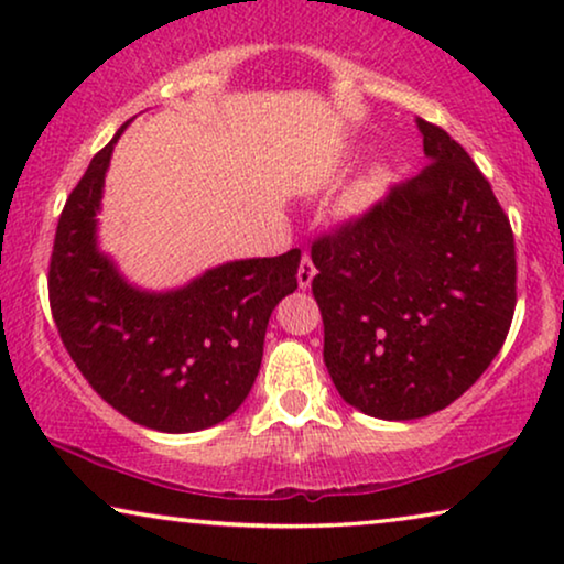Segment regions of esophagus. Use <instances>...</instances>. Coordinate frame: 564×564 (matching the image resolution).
Masks as SVG:
<instances>
[{"mask_svg": "<svg viewBox=\"0 0 564 564\" xmlns=\"http://www.w3.org/2000/svg\"><path fill=\"white\" fill-rule=\"evenodd\" d=\"M313 276H315L313 259L307 257V253H303V259H300V267H297V284H300V288H303V290H307V288H311Z\"/></svg>", "mask_w": 564, "mask_h": 564, "instance_id": "obj_1", "label": "esophagus"}]
</instances>
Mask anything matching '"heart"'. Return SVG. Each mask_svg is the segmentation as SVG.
Here are the masks:
<instances>
[{
  "label": "heart",
  "instance_id": "b5f03b06",
  "mask_svg": "<svg viewBox=\"0 0 564 564\" xmlns=\"http://www.w3.org/2000/svg\"><path fill=\"white\" fill-rule=\"evenodd\" d=\"M390 166L384 164H375L369 166L365 174L359 176L357 182L351 184L349 192H346L344 199H341V213L344 215H361L367 213L369 207L375 203H380L384 197V192L390 187Z\"/></svg>",
  "mask_w": 564,
  "mask_h": 564
}]
</instances>
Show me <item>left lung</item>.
<instances>
[{
	"mask_svg": "<svg viewBox=\"0 0 564 564\" xmlns=\"http://www.w3.org/2000/svg\"><path fill=\"white\" fill-rule=\"evenodd\" d=\"M419 130L431 164L311 249L330 380L384 421L473 388L516 311L513 230L490 182L446 130L421 118Z\"/></svg>",
	"mask_w": 564,
	"mask_h": 564,
	"instance_id": "1",
	"label": "left lung"
}]
</instances>
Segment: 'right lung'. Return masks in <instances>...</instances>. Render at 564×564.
<instances>
[{
  "mask_svg": "<svg viewBox=\"0 0 564 564\" xmlns=\"http://www.w3.org/2000/svg\"><path fill=\"white\" fill-rule=\"evenodd\" d=\"M91 159L58 218L48 300L68 357L105 403L164 434L226 421L249 395L269 315L297 290L300 249L207 269L172 292L126 282L97 249V213L115 143Z\"/></svg>",
  "mask_w": 564,
  "mask_h": 564,
  "instance_id": "right-lung-1",
  "label": "right lung"
}]
</instances>
